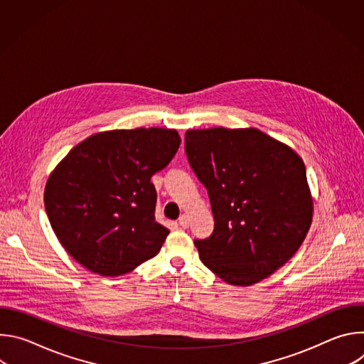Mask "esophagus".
Here are the masks:
<instances>
[{"instance_id":"obj_1","label":"esophagus","mask_w":364,"mask_h":364,"mask_svg":"<svg viewBox=\"0 0 364 364\" xmlns=\"http://www.w3.org/2000/svg\"><path fill=\"white\" fill-rule=\"evenodd\" d=\"M178 223H180V226H181L183 229H187V228H188V225H190V219H188V216H186V215L180 216Z\"/></svg>"}]
</instances>
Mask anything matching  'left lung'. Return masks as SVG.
<instances>
[{"mask_svg": "<svg viewBox=\"0 0 364 364\" xmlns=\"http://www.w3.org/2000/svg\"><path fill=\"white\" fill-rule=\"evenodd\" d=\"M184 148L215 218L212 236L194 240L201 262L237 287L284 267L313 220L299 155L256 128L190 129Z\"/></svg>", "mask_w": 364, "mask_h": 364, "instance_id": "1", "label": "left lung"}]
</instances>
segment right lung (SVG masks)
<instances>
[{
  "instance_id": "1",
  "label": "right lung",
  "mask_w": 364,
  "mask_h": 364,
  "mask_svg": "<svg viewBox=\"0 0 364 364\" xmlns=\"http://www.w3.org/2000/svg\"><path fill=\"white\" fill-rule=\"evenodd\" d=\"M180 142L176 129H114L69 151L47 180L44 207L75 261L118 277L160 252L170 230L155 220L151 177L168 166Z\"/></svg>"
}]
</instances>
